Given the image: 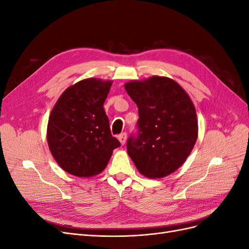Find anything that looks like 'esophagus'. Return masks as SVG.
<instances>
[{
	"instance_id": "obj_1",
	"label": "esophagus",
	"mask_w": 249,
	"mask_h": 249,
	"mask_svg": "<svg viewBox=\"0 0 249 249\" xmlns=\"http://www.w3.org/2000/svg\"><path fill=\"white\" fill-rule=\"evenodd\" d=\"M118 140H119L120 143H122V145H124V143H125V141H126V133L120 134L119 136H118Z\"/></svg>"
}]
</instances>
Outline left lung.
<instances>
[{"mask_svg": "<svg viewBox=\"0 0 249 249\" xmlns=\"http://www.w3.org/2000/svg\"><path fill=\"white\" fill-rule=\"evenodd\" d=\"M138 107V136L127 139V154L142 176L162 178L178 169L197 140L198 124L190 96L178 83L153 76L124 84Z\"/></svg>", "mask_w": 249, "mask_h": 249, "instance_id": "obj_1", "label": "left lung"}]
</instances>
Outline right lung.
Returning a JSON list of instances; mask_svg holds the SVG:
<instances>
[{"label": "right lung", "mask_w": 249, "mask_h": 249, "mask_svg": "<svg viewBox=\"0 0 249 249\" xmlns=\"http://www.w3.org/2000/svg\"><path fill=\"white\" fill-rule=\"evenodd\" d=\"M112 81L89 78L70 86L60 95L48 123L47 139L52 156L70 175L97 176L119 141L110 132L104 110Z\"/></svg>", "instance_id": "1"}]
</instances>
